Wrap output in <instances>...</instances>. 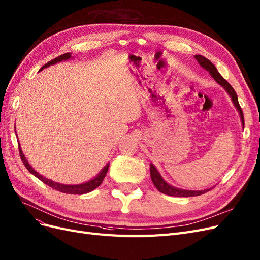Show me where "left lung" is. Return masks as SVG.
Segmentation results:
<instances>
[{
    "label": "left lung",
    "mask_w": 260,
    "mask_h": 260,
    "mask_svg": "<svg viewBox=\"0 0 260 260\" xmlns=\"http://www.w3.org/2000/svg\"><path fill=\"white\" fill-rule=\"evenodd\" d=\"M195 59L197 60V62L199 63V65L203 67V69H205L206 71L209 72V74L211 75V77L220 85L223 86L224 90L228 93V95L230 96V99H232L235 107L237 108L239 114H240V119H241V122H242V126L244 128V118H243V112H242V109L241 107H240L239 105V102H238V96L235 92V90L233 89V86L230 85L222 76H220V74L217 72L216 67L211 63V61H209L207 57L203 56V55H195ZM150 174H151V179H152V182L153 184H154V186L160 191V193L162 194H166V195H169V196H176V197H190V196H199L201 194H205L207 193L208 190H210L211 188H207V189H204V190H190V189H183V188H178V187H175L170 185L169 183H167V182L162 179V177L160 176V174L158 172V170L156 169V167L153 165V164H150Z\"/></svg>",
    "instance_id": "1"
}]
</instances>
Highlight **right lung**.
Returning a JSON list of instances; mask_svg holds the SVG:
<instances>
[{
  "label": "right lung",
  "instance_id": "obj_1",
  "mask_svg": "<svg viewBox=\"0 0 260 260\" xmlns=\"http://www.w3.org/2000/svg\"><path fill=\"white\" fill-rule=\"evenodd\" d=\"M72 57H73V56H72V53H70V52L64 53V54H62V55H60V56L55 57V59L51 60L50 62H48L47 64H45V65L42 67V69L40 70V72L43 71L44 69H46V67H49L50 65H54V64L60 63V62H62V61L70 60V59H72ZM16 133H17V132H16ZM16 135H17V134H16ZM18 146H19V154H20V157H21V159H22V161H23L24 166L26 167V169H27L28 171H30L32 175H34L37 179H40L42 182H44V183L47 184L48 186H50V187H52L53 189H56V190H59V191H62V193H64V194L82 195V194L90 193V191L94 190L96 187H99V186L102 184V182H103V180H104L106 174H107L108 168H109V164H107V165H106V166L100 171V174H99L98 176L94 177V178L91 179L90 181L84 182V183H81V184H62V183H59V182H54V181H52V180H50V179H47V178L43 177L42 175L38 174V172H37L36 170H34L33 167H32L30 164H28V161L26 160V158H25V156H24V154H23V152H22V150H21L20 143H19V142H18Z\"/></svg>",
  "mask_w": 260,
  "mask_h": 260
}]
</instances>
